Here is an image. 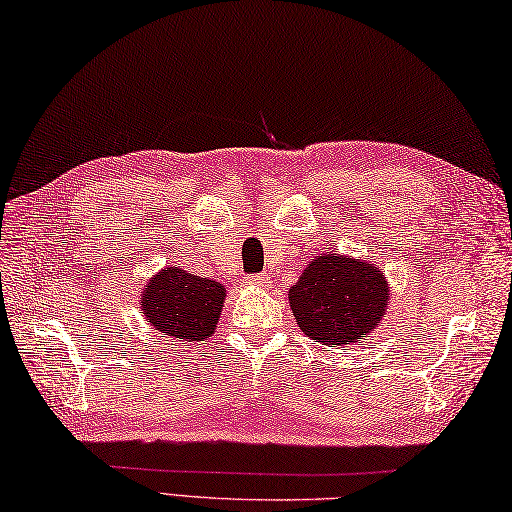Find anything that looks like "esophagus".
<instances>
[{"label":"esophagus","instance_id":"esophagus-1","mask_svg":"<svg viewBox=\"0 0 512 512\" xmlns=\"http://www.w3.org/2000/svg\"><path fill=\"white\" fill-rule=\"evenodd\" d=\"M249 286H267V282H269V278L265 276V273H252V276H247V280H245Z\"/></svg>","mask_w":512,"mask_h":512}]
</instances>
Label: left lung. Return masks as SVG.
Wrapping results in <instances>:
<instances>
[{"mask_svg": "<svg viewBox=\"0 0 512 512\" xmlns=\"http://www.w3.org/2000/svg\"><path fill=\"white\" fill-rule=\"evenodd\" d=\"M389 297L391 286L378 265L332 252L310 258L289 289L299 330L334 350L360 343L376 330Z\"/></svg>", "mask_w": 512, "mask_h": 512, "instance_id": "left-lung-1", "label": "left lung"}]
</instances>
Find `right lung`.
I'll return each instance as SVG.
<instances>
[{
    "instance_id": "1",
    "label": "right lung",
    "mask_w": 512,
    "mask_h": 512,
    "mask_svg": "<svg viewBox=\"0 0 512 512\" xmlns=\"http://www.w3.org/2000/svg\"><path fill=\"white\" fill-rule=\"evenodd\" d=\"M226 302V289L213 278L165 267L141 291V310L149 326L182 341L213 336Z\"/></svg>"
}]
</instances>
